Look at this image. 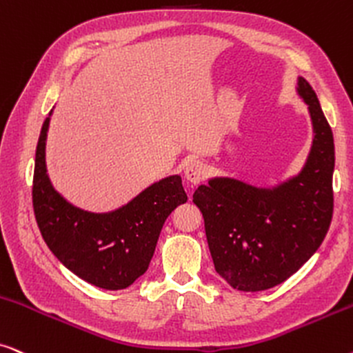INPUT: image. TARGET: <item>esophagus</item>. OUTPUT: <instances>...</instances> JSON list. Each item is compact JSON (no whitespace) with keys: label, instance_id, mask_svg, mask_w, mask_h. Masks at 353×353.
Segmentation results:
<instances>
[{"label":"esophagus","instance_id":"34e87169","mask_svg":"<svg viewBox=\"0 0 353 353\" xmlns=\"http://www.w3.org/2000/svg\"><path fill=\"white\" fill-rule=\"evenodd\" d=\"M185 178L191 185H198L205 178V168L203 165V162L199 160H191V162L186 163L185 168Z\"/></svg>","mask_w":353,"mask_h":353}]
</instances>
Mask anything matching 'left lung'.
Here are the masks:
<instances>
[{"mask_svg":"<svg viewBox=\"0 0 353 353\" xmlns=\"http://www.w3.org/2000/svg\"><path fill=\"white\" fill-rule=\"evenodd\" d=\"M296 94L308 105L313 141L296 175L274 186L214 176L193 201L219 276L241 292L276 287L295 274L329 230L332 219L334 137L321 105L299 76Z\"/></svg>","mask_w":353,"mask_h":353,"instance_id":"obj_1","label":"left lung"}]
</instances>
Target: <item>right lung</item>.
Listing matches in <instances>:
<instances>
[{"label": "right lung", "mask_w": 353, "mask_h": 353, "mask_svg": "<svg viewBox=\"0 0 353 353\" xmlns=\"http://www.w3.org/2000/svg\"><path fill=\"white\" fill-rule=\"evenodd\" d=\"M52 112L43 121L35 152L32 201L45 243L82 281L123 290L148 271L167 217L188 196L181 176L170 175L110 212L76 208L54 190L47 173L45 145Z\"/></svg>", "instance_id": "obj_1"}]
</instances>
